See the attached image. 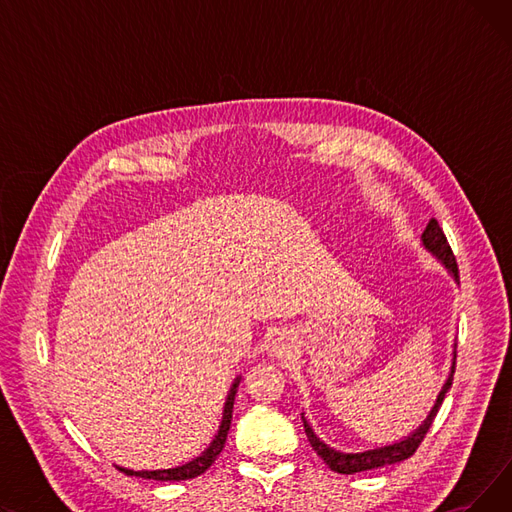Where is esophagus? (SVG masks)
Listing matches in <instances>:
<instances>
[{"label":"esophagus","mask_w":512,"mask_h":512,"mask_svg":"<svg viewBox=\"0 0 512 512\" xmlns=\"http://www.w3.org/2000/svg\"><path fill=\"white\" fill-rule=\"evenodd\" d=\"M267 351H270L272 355L276 357H288L290 351H292V342H290V336L286 332H276L270 340V344H267Z\"/></svg>","instance_id":"34e87169"}]
</instances>
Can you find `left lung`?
I'll return each instance as SVG.
<instances>
[{
    "label": "left lung",
    "mask_w": 512,
    "mask_h": 512,
    "mask_svg": "<svg viewBox=\"0 0 512 512\" xmlns=\"http://www.w3.org/2000/svg\"><path fill=\"white\" fill-rule=\"evenodd\" d=\"M421 247L432 255L436 261H440L444 265V270L448 272V276L454 280V284L459 286V267H456V259L448 247V240L440 228V224L432 218L429 220V224L425 226L423 234H421ZM454 363H456V342L452 346V365H450V373L448 378L434 402L432 411L427 413V417L423 419V423L413 429V432L405 438H400L392 444H386V446H375V448H369V450H361V452H342V450H336L332 448L330 444H326L324 440H321L315 432L311 423L307 421L305 413H301V419H303V425H305V434L309 438V444L313 446V450L317 452V456H321L324 459V463L336 471V473H342V475H353V473H361V471H371V469H380V467H386V465H396L400 461H407L409 456L415 454V450L419 448V444L423 442L427 429L432 427V421L436 417V413L440 411V405L442 400L446 396V392L450 390L452 386V375H454Z\"/></svg>",
    "instance_id": "8db88e82"
}]
</instances>
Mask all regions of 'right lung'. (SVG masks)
Returning <instances> with one entry per match:
<instances>
[{"mask_svg": "<svg viewBox=\"0 0 512 512\" xmlns=\"http://www.w3.org/2000/svg\"><path fill=\"white\" fill-rule=\"evenodd\" d=\"M240 380H242L240 375H236L230 390H228V396H226V402H224V411H222V421H220V427H218V434L213 436L209 446L199 456H195V459H191V461L184 463V465H178V467H170V469H141V471H137V469H128V467H120V465H116V467L122 473H126V475L153 479V481H184V479H193V477H199L201 473H205L213 465V461L218 459L224 444H226L228 429H230V423H232L234 396H236Z\"/></svg>", "mask_w": 512, "mask_h": 512, "instance_id": "obj_1", "label": "right lung"}]
</instances>
